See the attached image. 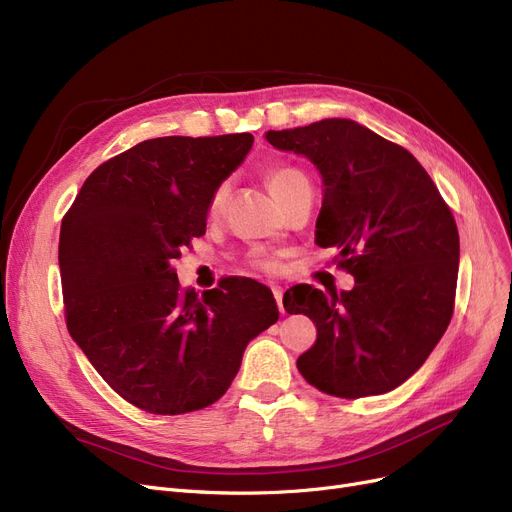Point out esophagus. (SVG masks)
<instances>
[{
  "instance_id": "esophagus-1",
  "label": "esophagus",
  "mask_w": 512,
  "mask_h": 512,
  "mask_svg": "<svg viewBox=\"0 0 512 512\" xmlns=\"http://www.w3.org/2000/svg\"><path fill=\"white\" fill-rule=\"evenodd\" d=\"M272 293H274V299H276V305H278V311L280 314H286V309H284V303H282V288L280 286H272Z\"/></svg>"
}]
</instances>
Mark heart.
Returning <instances> with one entry per match:
<instances>
[{"label": "heart", "mask_w": 512, "mask_h": 512, "mask_svg": "<svg viewBox=\"0 0 512 512\" xmlns=\"http://www.w3.org/2000/svg\"><path fill=\"white\" fill-rule=\"evenodd\" d=\"M303 177H305V175H303L299 169H295V167H276V169H272V171L268 173V184H270L274 196L280 198L295 182L303 180ZM228 194H230L228 182H221V184L213 190V194H211V198H209V215H211V217H217V215H221V211H224L226 201H228ZM253 263L257 265V268H261V270H265V272H276V268H278L276 261L270 259V257H255Z\"/></svg>", "instance_id": "b5f03b06"}]
</instances>
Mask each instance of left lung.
<instances>
[{
	"mask_svg": "<svg viewBox=\"0 0 512 512\" xmlns=\"http://www.w3.org/2000/svg\"><path fill=\"white\" fill-rule=\"evenodd\" d=\"M268 142L314 163L324 180L316 244L337 249L351 291L297 284L288 314L316 324L297 368L345 399L408 381L446 332L456 301L460 240L454 215L412 154L349 119L268 131Z\"/></svg>",
	"mask_w": 512,
	"mask_h": 512,
	"instance_id": "obj_1",
	"label": "left lung"
}]
</instances>
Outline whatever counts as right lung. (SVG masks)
<instances>
[{
  "mask_svg": "<svg viewBox=\"0 0 512 512\" xmlns=\"http://www.w3.org/2000/svg\"><path fill=\"white\" fill-rule=\"evenodd\" d=\"M251 146V133L144 140L96 167L62 217L66 328L102 379L144 412L215 404L249 341L278 320L268 286L230 276L198 297L173 268L205 234L213 190Z\"/></svg>",
  "mask_w": 512,
  "mask_h": 512,
  "instance_id": "right-lung-1",
  "label": "right lung"
}]
</instances>
